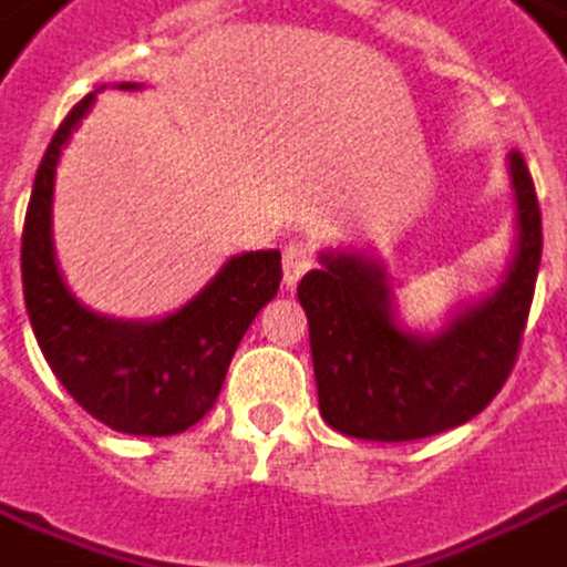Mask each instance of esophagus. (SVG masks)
<instances>
[{"label": "esophagus", "instance_id": "esophagus-1", "mask_svg": "<svg viewBox=\"0 0 567 567\" xmlns=\"http://www.w3.org/2000/svg\"><path fill=\"white\" fill-rule=\"evenodd\" d=\"M315 265V249H311L309 239H292L284 246V284L296 287L299 277L309 271Z\"/></svg>", "mask_w": 567, "mask_h": 567}]
</instances>
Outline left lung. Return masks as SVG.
<instances>
[{"instance_id":"1","label":"left lung","mask_w":567,"mask_h":567,"mask_svg":"<svg viewBox=\"0 0 567 567\" xmlns=\"http://www.w3.org/2000/svg\"><path fill=\"white\" fill-rule=\"evenodd\" d=\"M518 196V258L505 284L458 315L434 340L396 328L381 265L324 256L299 280L309 318L318 405L333 431L402 443L465 424L484 412L518 362L543 252L540 203L522 152L508 158Z\"/></svg>"}]
</instances>
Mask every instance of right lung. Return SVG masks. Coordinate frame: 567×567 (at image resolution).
Segmentation results:
<instances>
[{
	"label": "right lung",
	"mask_w": 567,
	"mask_h": 567,
	"mask_svg": "<svg viewBox=\"0 0 567 567\" xmlns=\"http://www.w3.org/2000/svg\"><path fill=\"white\" fill-rule=\"evenodd\" d=\"M133 83H124L131 90ZM93 93L45 150L21 234V280L37 343L83 412L117 434L168 436L212 412L243 333L280 287V252L230 258L189 306L152 324L99 318L68 292L52 256V181Z\"/></svg>",
	"instance_id": "right-lung-1"
}]
</instances>
